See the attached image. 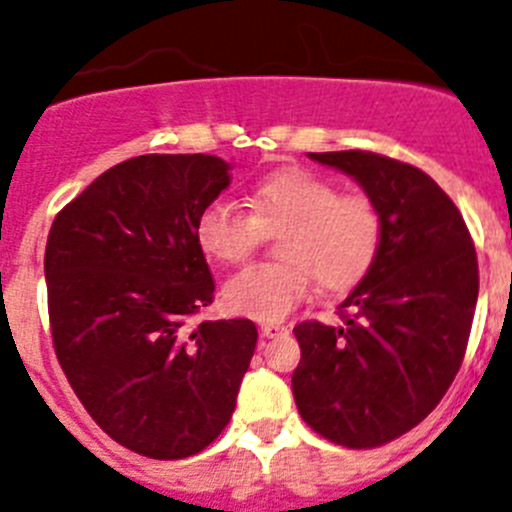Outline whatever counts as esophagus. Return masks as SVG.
<instances>
[{
  "label": "esophagus",
  "mask_w": 512,
  "mask_h": 512,
  "mask_svg": "<svg viewBox=\"0 0 512 512\" xmlns=\"http://www.w3.org/2000/svg\"><path fill=\"white\" fill-rule=\"evenodd\" d=\"M286 325L281 323H261V335L263 337H276V335H283L286 333Z\"/></svg>",
  "instance_id": "esophagus-1"
}]
</instances>
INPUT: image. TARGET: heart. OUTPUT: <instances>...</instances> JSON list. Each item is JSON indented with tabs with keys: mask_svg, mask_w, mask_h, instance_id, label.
Returning a JSON list of instances; mask_svg holds the SVG:
<instances>
[{
	"mask_svg": "<svg viewBox=\"0 0 512 512\" xmlns=\"http://www.w3.org/2000/svg\"><path fill=\"white\" fill-rule=\"evenodd\" d=\"M281 263H254L234 273L221 300L234 315L273 320L288 315L313 291V273L328 291H347L372 271L382 249L384 221L367 194H340L330 179L308 170H283L258 182L251 214L229 199L199 212L197 241L221 263L244 261L263 229H278Z\"/></svg>",
	"mask_w": 512,
	"mask_h": 512,
	"instance_id": "1",
	"label": "heart"
}]
</instances>
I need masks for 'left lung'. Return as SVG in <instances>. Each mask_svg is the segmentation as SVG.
<instances>
[{
	"label": "left lung",
	"instance_id": "left-lung-1",
	"mask_svg": "<svg viewBox=\"0 0 512 512\" xmlns=\"http://www.w3.org/2000/svg\"><path fill=\"white\" fill-rule=\"evenodd\" d=\"M345 172L384 221L372 271L340 303L342 325L305 320L295 407L305 424L347 449L407 434L451 387L471 335L478 261L449 194L426 172L374 152H308Z\"/></svg>",
	"mask_w": 512,
	"mask_h": 512
}]
</instances>
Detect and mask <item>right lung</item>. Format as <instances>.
<instances>
[{
	"instance_id": "right-lung-1",
	"label": "right lung",
	"mask_w": 512,
	"mask_h": 512,
	"mask_svg": "<svg viewBox=\"0 0 512 512\" xmlns=\"http://www.w3.org/2000/svg\"><path fill=\"white\" fill-rule=\"evenodd\" d=\"M214 155H140L56 214L44 273L54 350L93 421L160 461L207 449L254 357L251 320L189 315L212 303L197 217L229 187Z\"/></svg>"
}]
</instances>
